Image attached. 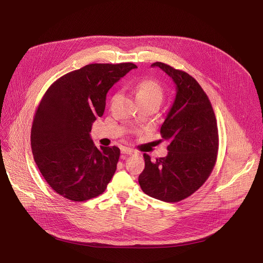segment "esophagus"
I'll list each match as a JSON object with an SVG mask.
<instances>
[{
  "label": "esophagus",
  "mask_w": 263,
  "mask_h": 263,
  "mask_svg": "<svg viewBox=\"0 0 263 263\" xmlns=\"http://www.w3.org/2000/svg\"><path fill=\"white\" fill-rule=\"evenodd\" d=\"M121 153L123 155H133V154H137L136 151H134V149L130 148V147H123L121 149Z\"/></svg>",
  "instance_id": "1"
}]
</instances>
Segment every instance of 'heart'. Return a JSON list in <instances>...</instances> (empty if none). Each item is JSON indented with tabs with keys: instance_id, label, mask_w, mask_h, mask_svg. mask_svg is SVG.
Wrapping results in <instances>:
<instances>
[{
	"instance_id": "obj_1",
	"label": "heart",
	"mask_w": 263,
	"mask_h": 263,
	"mask_svg": "<svg viewBox=\"0 0 263 263\" xmlns=\"http://www.w3.org/2000/svg\"><path fill=\"white\" fill-rule=\"evenodd\" d=\"M135 96L137 101L153 100L160 104L163 98V90L156 81L144 80L135 86Z\"/></svg>"
}]
</instances>
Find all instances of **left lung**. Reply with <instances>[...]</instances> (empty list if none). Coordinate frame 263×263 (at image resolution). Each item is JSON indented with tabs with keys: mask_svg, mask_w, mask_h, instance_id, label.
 Returning a JSON list of instances; mask_svg holds the SVG:
<instances>
[{
	"mask_svg": "<svg viewBox=\"0 0 263 263\" xmlns=\"http://www.w3.org/2000/svg\"><path fill=\"white\" fill-rule=\"evenodd\" d=\"M173 79L176 97L160 133L168 140L167 155L151 161L143 154L141 190L157 200L174 203L197 192L210 176L217 156L218 130L211 103L195 78L165 63L155 62Z\"/></svg>",
	"mask_w": 263,
	"mask_h": 263,
	"instance_id": "obj_1",
	"label": "left lung"
}]
</instances>
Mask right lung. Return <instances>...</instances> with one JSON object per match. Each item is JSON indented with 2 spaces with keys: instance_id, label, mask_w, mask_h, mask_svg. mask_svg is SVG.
<instances>
[{
  "instance_id": "add662e5",
  "label": "right lung",
  "mask_w": 263,
  "mask_h": 263,
  "mask_svg": "<svg viewBox=\"0 0 263 263\" xmlns=\"http://www.w3.org/2000/svg\"><path fill=\"white\" fill-rule=\"evenodd\" d=\"M134 63H92L65 73L43 97L31 129L36 165L58 195L81 202L103 194L117 171L118 146L98 148L90 137L108 90Z\"/></svg>"
}]
</instances>
